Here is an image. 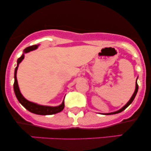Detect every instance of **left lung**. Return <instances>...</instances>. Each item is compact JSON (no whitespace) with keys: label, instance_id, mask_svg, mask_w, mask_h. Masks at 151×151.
Segmentation results:
<instances>
[{"label":"left lung","instance_id":"8db88e82","mask_svg":"<svg viewBox=\"0 0 151 151\" xmlns=\"http://www.w3.org/2000/svg\"><path fill=\"white\" fill-rule=\"evenodd\" d=\"M137 79H138V77H137V79H136V89H135L134 93H133L132 96H131V99H130V100H129V101H128L127 103H126V105H124V106L122 107V108L119 109V110L116 111H114V112H111V113L102 114H105V115H111V114H119V113H121V111H124V110H125V109H126V108H127V107L129 106L130 104H131V103H132L133 101V99H134L135 97H136V93H137V92H138V84H137Z\"/></svg>","mask_w":151,"mask_h":151}]
</instances>
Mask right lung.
<instances>
[{"label": "right lung", "mask_w": 151, "mask_h": 151, "mask_svg": "<svg viewBox=\"0 0 151 151\" xmlns=\"http://www.w3.org/2000/svg\"><path fill=\"white\" fill-rule=\"evenodd\" d=\"M39 46L38 45H32L28 47H26L23 51V54L20 58L18 59L17 61V67H15V74H14V84H13V88H14L15 94L16 96L17 99L21 104L25 108L28 110L31 113H33L38 115H52V114H58L59 112L62 111L63 110L64 107H65V102L62 101V103L60 105L57 106H43L34 103V102L30 101L27 100L26 99L22 96V94L20 92V89H19L18 80H17V70H18L19 64L22 61L24 58H25V54L29 52L32 51V50H36L37 47Z\"/></svg>", "instance_id": "1"}]
</instances>
